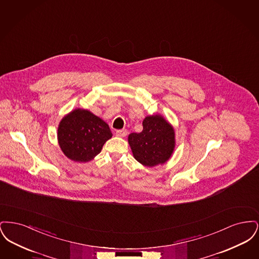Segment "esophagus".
Here are the masks:
<instances>
[{
    "instance_id": "34e87169",
    "label": "esophagus",
    "mask_w": 259,
    "mask_h": 259,
    "mask_svg": "<svg viewBox=\"0 0 259 259\" xmlns=\"http://www.w3.org/2000/svg\"><path fill=\"white\" fill-rule=\"evenodd\" d=\"M115 135L117 136V137H125V136L127 135V131L126 130H116L115 131Z\"/></svg>"
}]
</instances>
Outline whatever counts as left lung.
<instances>
[{"mask_svg": "<svg viewBox=\"0 0 259 259\" xmlns=\"http://www.w3.org/2000/svg\"><path fill=\"white\" fill-rule=\"evenodd\" d=\"M128 143L136 160L153 167L164 164L172 155L175 148V131L160 114L147 116L143 121L141 133H131Z\"/></svg>", "mask_w": 259, "mask_h": 259, "instance_id": "1", "label": "left lung"}]
</instances>
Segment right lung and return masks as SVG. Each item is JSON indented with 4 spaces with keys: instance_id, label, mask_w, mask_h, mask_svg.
<instances>
[{
    "instance_id": "1",
    "label": "right lung",
    "mask_w": 259,
    "mask_h": 259,
    "mask_svg": "<svg viewBox=\"0 0 259 259\" xmlns=\"http://www.w3.org/2000/svg\"><path fill=\"white\" fill-rule=\"evenodd\" d=\"M109 125L91 111L75 109L58 126V143L64 154L75 162H88L111 138Z\"/></svg>"
}]
</instances>
